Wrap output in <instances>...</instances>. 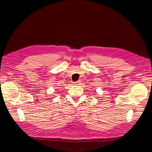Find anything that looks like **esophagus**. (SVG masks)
<instances>
[{"label":"esophagus","instance_id":"1","mask_svg":"<svg viewBox=\"0 0 152 152\" xmlns=\"http://www.w3.org/2000/svg\"><path fill=\"white\" fill-rule=\"evenodd\" d=\"M80 83V81H78V82H76L75 83V84H76V85H78Z\"/></svg>","mask_w":152,"mask_h":152}]
</instances>
